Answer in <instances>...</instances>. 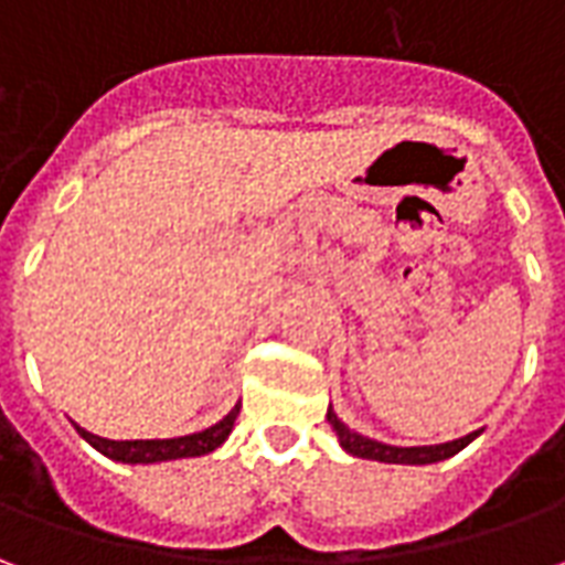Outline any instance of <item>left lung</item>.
Wrapping results in <instances>:
<instances>
[{"mask_svg": "<svg viewBox=\"0 0 565 565\" xmlns=\"http://www.w3.org/2000/svg\"><path fill=\"white\" fill-rule=\"evenodd\" d=\"M327 420L335 429V436L342 441V448L354 457H363V460H379V462H405V466H424V462H438L454 457L457 450H462L469 441H472L478 433H469V436L454 438V441H445V445H424V448H396V445H384V441H375V438H366L354 433L351 426L342 424L335 412H327Z\"/></svg>", "mask_w": 565, "mask_h": 565, "instance_id": "left-lung-1", "label": "left lung"}]
</instances>
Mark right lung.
Masks as SVG:
<instances>
[{
    "mask_svg": "<svg viewBox=\"0 0 565 565\" xmlns=\"http://www.w3.org/2000/svg\"><path fill=\"white\" fill-rule=\"evenodd\" d=\"M238 408L235 405L230 415L223 417L221 424L209 426L202 433H193V436H181V438H136V441H115V438H103L93 436L87 429H81V438H87L93 448L111 457V460L120 462H162V460H181V457H202V454H211L214 448H221L226 436L233 433L235 417H238Z\"/></svg>",
    "mask_w": 565,
    "mask_h": 565,
    "instance_id": "right-lung-1",
    "label": "right lung"
}]
</instances>
